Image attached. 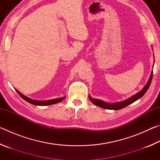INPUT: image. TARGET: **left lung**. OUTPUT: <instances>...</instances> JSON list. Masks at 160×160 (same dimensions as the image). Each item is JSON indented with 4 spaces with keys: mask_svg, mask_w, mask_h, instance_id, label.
I'll return each instance as SVG.
<instances>
[{
    "mask_svg": "<svg viewBox=\"0 0 160 160\" xmlns=\"http://www.w3.org/2000/svg\"><path fill=\"white\" fill-rule=\"evenodd\" d=\"M152 75H153V71L151 72L150 79H149L148 83L146 84L145 86L143 88L142 90L140 92H139L138 93L135 94V95H133L131 97H130L129 99L125 100V101H123L121 102H117V103H115V104H109L104 102H102L99 99H95L92 98V97H89V99H90V101L92 102L93 104H94L95 105H97V106H98L99 107L104 108V109H112V110H118V109H123V108L128 106L129 104H132V102H135L136 100L140 99V97H142L143 95H144L145 93L148 90L149 87H150V83L152 82Z\"/></svg>",
    "mask_w": 160,
    "mask_h": 160,
    "instance_id": "left-lung-1",
    "label": "left lung"
}]
</instances>
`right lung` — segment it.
Listing matches in <instances>:
<instances>
[{
    "label": "right lung",
    "mask_w": 160,
    "mask_h": 160,
    "mask_svg": "<svg viewBox=\"0 0 160 160\" xmlns=\"http://www.w3.org/2000/svg\"><path fill=\"white\" fill-rule=\"evenodd\" d=\"M17 91V92L20 94V97L22 98L23 99H25V101L28 102L29 103H30L34 105H37V106H46V105H51V104H56V103H58L61 102L62 100L64 99L65 97H61V98H57V99H51V100H47V101H37V100H34L32 99H29L28 97H27L25 96H24L22 94H21L20 92L18 90H15Z\"/></svg>",
    "instance_id": "obj_1"
}]
</instances>
